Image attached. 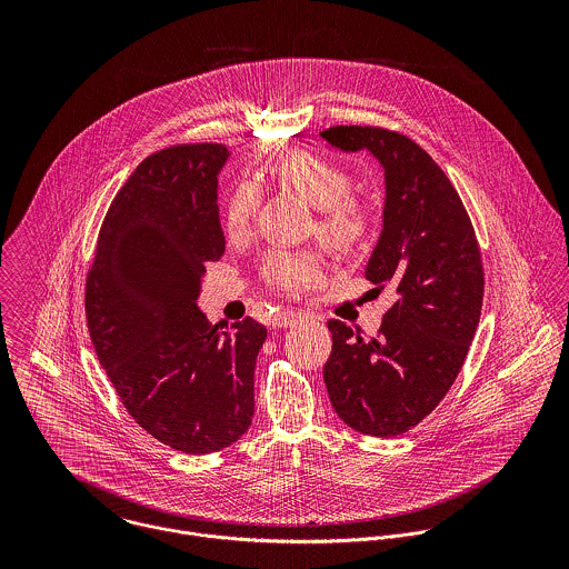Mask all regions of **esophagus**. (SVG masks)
<instances>
[{
  "label": "esophagus",
  "instance_id": "esophagus-1",
  "mask_svg": "<svg viewBox=\"0 0 569 569\" xmlns=\"http://www.w3.org/2000/svg\"><path fill=\"white\" fill-rule=\"evenodd\" d=\"M302 320V316L298 311H280L273 316L271 325L276 328H289V326L298 325Z\"/></svg>",
  "mask_w": 569,
  "mask_h": 569
}]
</instances>
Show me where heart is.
Returning <instances> with one entry per match:
<instances>
[{
    "mask_svg": "<svg viewBox=\"0 0 569 569\" xmlns=\"http://www.w3.org/2000/svg\"><path fill=\"white\" fill-rule=\"evenodd\" d=\"M269 174L300 194L316 208V234L339 256H350L370 241L375 214L370 206L355 197L352 174L341 163L316 151H293L269 166ZM260 208V190L251 181H241L223 203L226 237L237 241L249 232ZM267 287L282 296H300L325 280L322 258L313 251L273 249L260 267Z\"/></svg>",
    "mask_w": 569,
    "mask_h": 569,
    "instance_id": "1",
    "label": "heart"
}]
</instances>
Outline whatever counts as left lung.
Returning <instances> with one entry per match:
<instances>
[{
	"mask_svg": "<svg viewBox=\"0 0 569 569\" xmlns=\"http://www.w3.org/2000/svg\"><path fill=\"white\" fill-rule=\"evenodd\" d=\"M320 136L346 153L370 151L386 170L383 230L366 278L397 293L368 341L328 322V399L359 433L401 436L445 399L467 359L485 300L480 244L449 177L413 140L355 124Z\"/></svg>",
	"mask_w": 569,
	"mask_h": 569,
	"instance_id": "obj_1",
	"label": "left lung"
}]
</instances>
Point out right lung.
<instances>
[{
	"instance_id": "1",
	"label": "right lung",
	"mask_w": 569,
	"mask_h": 569,
	"mask_svg": "<svg viewBox=\"0 0 569 569\" xmlns=\"http://www.w3.org/2000/svg\"><path fill=\"white\" fill-rule=\"evenodd\" d=\"M223 144L149 156L113 197L84 280L98 361L131 418L166 447L203 456L237 442L253 416L267 328L221 330L197 309L206 262L219 260Z\"/></svg>"
}]
</instances>
